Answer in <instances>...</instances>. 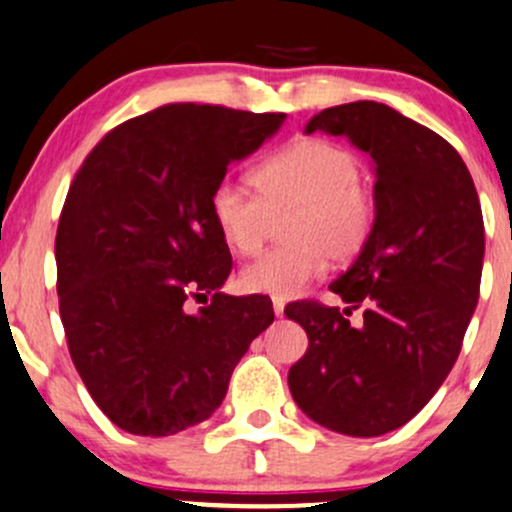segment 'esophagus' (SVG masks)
Wrapping results in <instances>:
<instances>
[{"mask_svg": "<svg viewBox=\"0 0 512 512\" xmlns=\"http://www.w3.org/2000/svg\"><path fill=\"white\" fill-rule=\"evenodd\" d=\"M272 306H274V316L282 318L284 316V301L282 299H274Z\"/></svg>", "mask_w": 512, "mask_h": 512, "instance_id": "34e87169", "label": "esophagus"}]
</instances>
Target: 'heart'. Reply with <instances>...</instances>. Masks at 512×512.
<instances>
[{
	"label": "heart",
	"instance_id": "b5f03b06",
	"mask_svg": "<svg viewBox=\"0 0 512 512\" xmlns=\"http://www.w3.org/2000/svg\"><path fill=\"white\" fill-rule=\"evenodd\" d=\"M355 153L328 140H296L255 172L260 194L233 177L213 187L211 216L218 233L240 255H255L272 218L289 216L284 238L291 245L250 262L240 284L250 294L294 299L328 267V257L350 260L372 230L374 204L359 182Z\"/></svg>",
	"mask_w": 512,
	"mask_h": 512
}]
</instances>
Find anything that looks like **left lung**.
Wrapping results in <instances>:
<instances>
[{
    "label": "left lung",
    "instance_id": "obj_1",
    "mask_svg": "<svg viewBox=\"0 0 512 512\" xmlns=\"http://www.w3.org/2000/svg\"><path fill=\"white\" fill-rule=\"evenodd\" d=\"M350 140L372 157L374 223L330 289L345 308H284L308 335L289 369L296 406L350 437L401 428L452 372L479 303L484 218L464 160L445 138L376 101L313 116L303 133ZM364 307L363 325L350 326Z\"/></svg>",
    "mask_w": 512,
    "mask_h": 512
}]
</instances>
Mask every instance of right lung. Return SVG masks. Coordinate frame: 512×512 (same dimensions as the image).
<instances>
[{"mask_svg":"<svg viewBox=\"0 0 512 512\" xmlns=\"http://www.w3.org/2000/svg\"><path fill=\"white\" fill-rule=\"evenodd\" d=\"M286 114L167 104L99 140L67 192L55 238L60 318L84 386L131 435L204 423L274 320L267 296H228L233 260L213 187ZM189 295L207 306L192 314Z\"/></svg>","mask_w":512,"mask_h":512,"instance_id":"right-lung-1","label":"right lung"}]
</instances>
